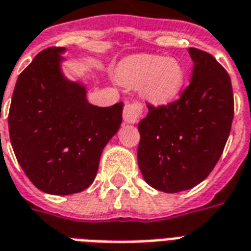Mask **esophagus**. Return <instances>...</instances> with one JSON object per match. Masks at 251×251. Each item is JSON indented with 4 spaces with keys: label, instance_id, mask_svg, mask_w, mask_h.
<instances>
[{
    "label": "esophagus",
    "instance_id": "34e87169",
    "mask_svg": "<svg viewBox=\"0 0 251 251\" xmlns=\"http://www.w3.org/2000/svg\"><path fill=\"white\" fill-rule=\"evenodd\" d=\"M142 111H144V106L140 101L127 102L124 107V121L127 124H135L142 116Z\"/></svg>",
    "mask_w": 251,
    "mask_h": 251
}]
</instances>
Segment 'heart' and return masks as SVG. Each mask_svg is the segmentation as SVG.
I'll list each match as a JSON object with an SVG mask.
<instances>
[{
    "instance_id": "heart-1",
    "label": "heart",
    "mask_w": 251,
    "mask_h": 251,
    "mask_svg": "<svg viewBox=\"0 0 251 251\" xmlns=\"http://www.w3.org/2000/svg\"><path fill=\"white\" fill-rule=\"evenodd\" d=\"M116 78L124 85L137 88L146 100L165 103L178 97L185 83V69L172 57L154 54L134 55L122 61Z\"/></svg>"
}]
</instances>
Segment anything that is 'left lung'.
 <instances>
[{"mask_svg": "<svg viewBox=\"0 0 251 251\" xmlns=\"http://www.w3.org/2000/svg\"><path fill=\"white\" fill-rule=\"evenodd\" d=\"M192 81L177 101L153 106L138 124V166L159 192L178 193L202 182L218 162L234 117L227 72L203 50L189 48Z\"/></svg>", "mask_w": 251, "mask_h": 251, "instance_id": "8db88e82", "label": "left lung"}]
</instances>
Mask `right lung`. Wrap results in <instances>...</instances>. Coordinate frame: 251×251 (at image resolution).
<instances>
[{
	"label": "right lung",
	"mask_w": 251,
	"mask_h": 251,
	"mask_svg": "<svg viewBox=\"0 0 251 251\" xmlns=\"http://www.w3.org/2000/svg\"><path fill=\"white\" fill-rule=\"evenodd\" d=\"M65 48L36 55L17 79L7 117L16 158L42 192L68 196L89 187L103 148L120 129L124 103L94 106L85 86L61 72Z\"/></svg>",
	"instance_id": "1"
}]
</instances>
